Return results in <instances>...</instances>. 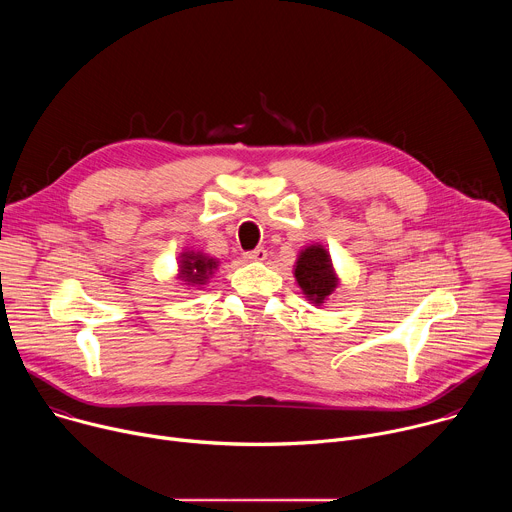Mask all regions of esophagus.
I'll list each match as a JSON object with an SVG mask.
<instances>
[{
    "instance_id": "1",
    "label": "esophagus",
    "mask_w": 512,
    "mask_h": 512,
    "mask_svg": "<svg viewBox=\"0 0 512 512\" xmlns=\"http://www.w3.org/2000/svg\"><path fill=\"white\" fill-rule=\"evenodd\" d=\"M245 259H247V261H265V259H267V251H265L263 247H257L255 251L245 253Z\"/></svg>"
}]
</instances>
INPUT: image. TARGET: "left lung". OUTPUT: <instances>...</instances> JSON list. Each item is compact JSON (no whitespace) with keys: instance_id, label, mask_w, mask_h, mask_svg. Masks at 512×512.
<instances>
[{"instance_id":"left-lung-1","label":"left lung","mask_w":512,"mask_h":512,"mask_svg":"<svg viewBox=\"0 0 512 512\" xmlns=\"http://www.w3.org/2000/svg\"><path fill=\"white\" fill-rule=\"evenodd\" d=\"M294 277L302 289V294L314 306H324L340 285V277L334 269L332 257L320 243L308 245L298 253Z\"/></svg>"}]
</instances>
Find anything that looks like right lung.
<instances>
[{"label": "right lung", "instance_id": "right-lung-1", "mask_svg": "<svg viewBox=\"0 0 512 512\" xmlns=\"http://www.w3.org/2000/svg\"><path fill=\"white\" fill-rule=\"evenodd\" d=\"M218 259L202 253V251H190L184 249L178 257V275L176 279L182 281V285L190 287H202L208 283L212 273L218 269Z\"/></svg>", "mask_w": 512, "mask_h": 512}]
</instances>
